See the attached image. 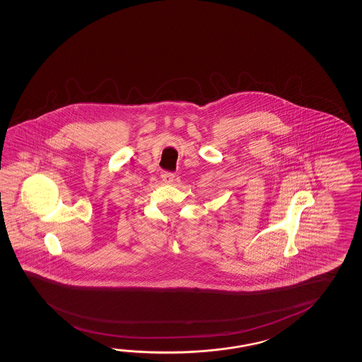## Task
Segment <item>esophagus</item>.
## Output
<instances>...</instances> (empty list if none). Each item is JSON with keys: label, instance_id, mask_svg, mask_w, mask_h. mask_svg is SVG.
<instances>
[{"label": "esophagus", "instance_id": "1", "mask_svg": "<svg viewBox=\"0 0 362 362\" xmlns=\"http://www.w3.org/2000/svg\"><path fill=\"white\" fill-rule=\"evenodd\" d=\"M161 178H163V182L166 184H170L174 182V178H175V174L174 173L170 172H164L161 174Z\"/></svg>", "mask_w": 362, "mask_h": 362}]
</instances>
